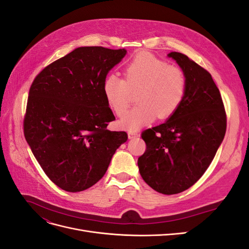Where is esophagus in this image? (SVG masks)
I'll use <instances>...</instances> for the list:
<instances>
[{"label": "esophagus", "instance_id": "obj_1", "mask_svg": "<svg viewBox=\"0 0 249 249\" xmlns=\"http://www.w3.org/2000/svg\"><path fill=\"white\" fill-rule=\"evenodd\" d=\"M127 136H129V139H133V138L138 137L139 135H138V133H132V132H130L129 134H127Z\"/></svg>", "mask_w": 249, "mask_h": 249}]
</instances>
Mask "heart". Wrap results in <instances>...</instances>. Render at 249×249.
I'll use <instances>...</instances> for the list:
<instances>
[{
  "mask_svg": "<svg viewBox=\"0 0 249 249\" xmlns=\"http://www.w3.org/2000/svg\"><path fill=\"white\" fill-rule=\"evenodd\" d=\"M103 92L110 108L118 116L129 108L132 93L138 105L120 120L131 132L156 119L172 116L187 92V78L177 65L167 64L149 53H139L124 65V79L110 73L103 82Z\"/></svg>",
  "mask_w": 249,
  "mask_h": 249,
  "instance_id": "1",
  "label": "heart"
}]
</instances>
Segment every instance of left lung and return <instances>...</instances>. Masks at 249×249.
<instances>
[{
  "label": "left lung",
  "instance_id": "8db88e82",
  "mask_svg": "<svg viewBox=\"0 0 249 249\" xmlns=\"http://www.w3.org/2000/svg\"><path fill=\"white\" fill-rule=\"evenodd\" d=\"M187 78L178 111L164 124L143 131L146 144L138 158L144 182L162 194L189 189L213 161L227 131V114L211 73L182 53L171 52Z\"/></svg>",
  "mask_w": 249,
  "mask_h": 249
}]
</instances>
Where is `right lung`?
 Returning <instances> with one entry per match:
<instances>
[{
  "mask_svg": "<svg viewBox=\"0 0 249 249\" xmlns=\"http://www.w3.org/2000/svg\"><path fill=\"white\" fill-rule=\"evenodd\" d=\"M124 49L82 47L51 63L30 87L24 134L42 170L69 192L93 186L106 173L125 132L109 131L115 120L103 92L107 73Z\"/></svg>",
  "mask_w": 249,
  "mask_h": 249,
  "instance_id": "add662e5",
  "label": "right lung"
}]
</instances>
